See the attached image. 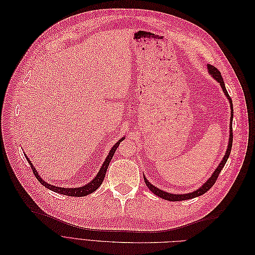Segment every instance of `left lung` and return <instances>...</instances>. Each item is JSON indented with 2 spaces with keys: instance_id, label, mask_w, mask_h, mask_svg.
Segmentation results:
<instances>
[{
  "instance_id": "1",
  "label": "left lung",
  "mask_w": 255,
  "mask_h": 255,
  "mask_svg": "<svg viewBox=\"0 0 255 255\" xmlns=\"http://www.w3.org/2000/svg\"><path fill=\"white\" fill-rule=\"evenodd\" d=\"M207 69H208V73H210L213 78L217 81L220 86L223 90V92H225L226 97L228 98L229 102H230V106H231V122H230V138H229V144H228V149H227V152L225 154V156H223L221 163L219 164V166L216 168V170L214 171V173L212 174V176L208 179L201 187H200L199 189L192 191V192H189V194H184V195H175V194H170V192H166L164 190H161L157 187L154 186V185H152L148 180H146V177H144V182H145V185L146 186L149 187V189L153 192L154 195H156L160 198H163L165 200H168V201H183V200H188V199H192V198H196V197H199V196H202L204 195L205 192L207 190H210L212 188L213 185L215 184V182L217 181L218 176H219V173L221 172L222 168L225 167L227 160L230 156V153H231V149H232V142H233V129H232V122H233V103H232V99L230 98L228 91H227V88H226V85H225V82H223V79L221 76V73L220 71L218 70L217 68H215L214 66L212 65H207Z\"/></svg>"
}]
</instances>
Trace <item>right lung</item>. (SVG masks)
Returning a JSON list of instances; mask_svg holds the SVG:
<instances>
[{"mask_svg":"<svg viewBox=\"0 0 255 255\" xmlns=\"http://www.w3.org/2000/svg\"><path fill=\"white\" fill-rule=\"evenodd\" d=\"M123 139H125V137L121 138L120 140H118L117 143H116V144L113 146V148L111 149V151H110V153H109V155H107L105 161L103 163L101 169H100V170H99V172H98V174L96 175L95 179L92 180V181H90L88 184L85 185V186L78 187V188H64V187H58V186H54V185H51V184L47 183L45 181H43V180L41 179V177L39 176V174H38V172L36 171L35 167L33 166V163H30V160L28 159V157H27L26 155H24V156H25V158L27 159V161H28V164L30 165V167H32V170H33L35 176L37 177V180L39 181L42 185H44V187H47V188H49L50 190L55 191V192H57V194H60V195L70 196V197H83V196H87V195L92 194V192L96 191L100 186H101V184H102V182H103V180H104L105 173H106V171H107V168H109V165H110L111 160H112V158H113V156H114V154H115L116 150H117V148L119 146L120 142H121Z\"/></svg>","mask_w":255,"mask_h":255,"instance_id":"right-lung-1","label":"right lung"}]
</instances>
